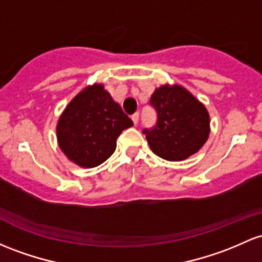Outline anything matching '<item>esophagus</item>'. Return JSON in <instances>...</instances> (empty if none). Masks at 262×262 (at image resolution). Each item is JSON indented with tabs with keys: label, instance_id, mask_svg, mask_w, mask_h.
<instances>
[{
	"label": "esophagus",
	"instance_id": "esophagus-1",
	"mask_svg": "<svg viewBox=\"0 0 262 262\" xmlns=\"http://www.w3.org/2000/svg\"><path fill=\"white\" fill-rule=\"evenodd\" d=\"M132 120H133L134 124H138V122H139V113H134L133 116H132Z\"/></svg>",
	"mask_w": 262,
	"mask_h": 262
}]
</instances>
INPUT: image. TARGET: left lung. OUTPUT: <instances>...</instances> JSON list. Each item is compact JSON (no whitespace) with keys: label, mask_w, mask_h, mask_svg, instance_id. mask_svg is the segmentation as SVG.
Masks as SVG:
<instances>
[{"label":"left lung","mask_w":262,"mask_h":262,"mask_svg":"<svg viewBox=\"0 0 262 262\" xmlns=\"http://www.w3.org/2000/svg\"><path fill=\"white\" fill-rule=\"evenodd\" d=\"M149 103L157 112V123L143 133L154 154L179 162L204 145L210 132L209 113L185 88L163 85L155 89Z\"/></svg>","instance_id":"obj_1"}]
</instances>
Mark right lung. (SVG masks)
Masks as SVG:
<instances>
[{"label": "right lung", "mask_w": 262, "mask_h": 262, "mask_svg": "<svg viewBox=\"0 0 262 262\" xmlns=\"http://www.w3.org/2000/svg\"><path fill=\"white\" fill-rule=\"evenodd\" d=\"M133 122L102 84L89 85L64 109L57 125L62 151L83 168H94L114 153L117 139Z\"/></svg>", "instance_id": "add662e5"}]
</instances>
